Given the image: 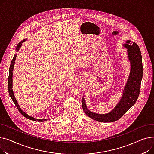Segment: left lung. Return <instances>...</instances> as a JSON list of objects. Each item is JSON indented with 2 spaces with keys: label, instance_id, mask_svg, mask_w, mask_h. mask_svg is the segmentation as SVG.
Wrapping results in <instances>:
<instances>
[{
  "label": "left lung",
  "instance_id": "left-lung-1",
  "mask_svg": "<svg viewBox=\"0 0 154 154\" xmlns=\"http://www.w3.org/2000/svg\"><path fill=\"white\" fill-rule=\"evenodd\" d=\"M131 40H127L126 44L124 45L127 48L131 69L128 81L124 88L122 98L114 109L106 114H98L88 110L84 99L82 98L83 110L85 114L91 119L101 122H114L122 117L134 106L138 99L143 75L142 55L138 45L135 42L131 44Z\"/></svg>",
  "mask_w": 154,
  "mask_h": 154
}]
</instances>
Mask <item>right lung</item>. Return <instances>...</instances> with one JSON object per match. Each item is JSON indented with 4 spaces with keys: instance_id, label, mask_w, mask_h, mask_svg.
I'll return each instance as SVG.
<instances>
[{
    "instance_id": "obj_1",
    "label": "right lung",
    "mask_w": 154,
    "mask_h": 154,
    "mask_svg": "<svg viewBox=\"0 0 154 154\" xmlns=\"http://www.w3.org/2000/svg\"><path fill=\"white\" fill-rule=\"evenodd\" d=\"M26 40V39H24L23 40H22V42H20L17 46V47H16V50L18 51L19 49V48L21 47V45L22 44L25 42ZM15 59H16V55H14V57L12 59V60L11 62V64L10 66V68H9V78H8V90H9V95L11 97L12 101L14 102V104L15 105V106L17 107V109L19 110V111L20 112V114L23 116L27 118L28 119H30V120H34V121H39V122H44V121L45 120H47V119H35L34 117H32L30 116H28L27 114H26L25 112H23L19 106L18 103L17 102V100H16L15 97L14 95V92H13V91H12V71H13V69H14V63H15Z\"/></svg>"
}]
</instances>
